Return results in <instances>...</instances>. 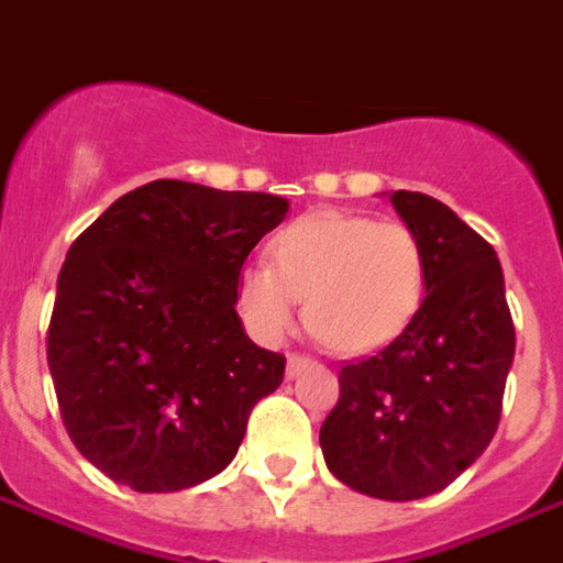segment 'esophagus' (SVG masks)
<instances>
[{"instance_id": "obj_1", "label": "esophagus", "mask_w": 563, "mask_h": 563, "mask_svg": "<svg viewBox=\"0 0 563 563\" xmlns=\"http://www.w3.org/2000/svg\"><path fill=\"white\" fill-rule=\"evenodd\" d=\"M316 361L313 357H307V355H289V361H286V376L295 378V376H301L303 369H310Z\"/></svg>"}]
</instances>
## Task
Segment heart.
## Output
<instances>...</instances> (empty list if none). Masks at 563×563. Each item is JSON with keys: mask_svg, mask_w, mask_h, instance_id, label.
<instances>
[{"mask_svg": "<svg viewBox=\"0 0 563 563\" xmlns=\"http://www.w3.org/2000/svg\"><path fill=\"white\" fill-rule=\"evenodd\" d=\"M427 253L399 220L313 211L283 227L271 262L239 274V310L262 343H280L307 298V322L340 355L397 340L423 301Z\"/></svg>", "mask_w": 563, "mask_h": 563, "instance_id": "obj_1", "label": "heart"}]
</instances>
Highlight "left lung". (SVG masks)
Instances as JSON below:
<instances>
[{"label": "left lung", "mask_w": 563, "mask_h": 563, "mask_svg": "<svg viewBox=\"0 0 563 563\" xmlns=\"http://www.w3.org/2000/svg\"><path fill=\"white\" fill-rule=\"evenodd\" d=\"M427 253V295L409 328L340 369V399L319 430L336 481L382 501H415L477 462L501 418L516 331L501 262L451 208L390 194Z\"/></svg>", "instance_id": "left-lung-1"}]
</instances>
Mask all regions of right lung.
<instances>
[{
	"label": "right lung",
	"instance_id": "add662e5",
	"mask_svg": "<svg viewBox=\"0 0 563 563\" xmlns=\"http://www.w3.org/2000/svg\"><path fill=\"white\" fill-rule=\"evenodd\" d=\"M286 211L274 194L157 178L70 244L47 364L70 441L107 477L178 493L239 453L286 357L244 334L235 289Z\"/></svg>",
	"mask_w": 563,
	"mask_h": 563
}]
</instances>
